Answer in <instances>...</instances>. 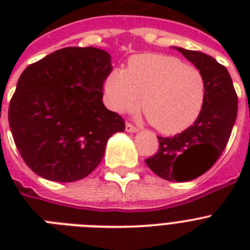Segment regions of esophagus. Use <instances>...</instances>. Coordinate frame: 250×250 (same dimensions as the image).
I'll list each match as a JSON object with an SVG mask.
<instances>
[{
	"label": "esophagus",
	"instance_id": "1",
	"mask_svg": "<svg viewBox=\"0 0 250 250\" xmlns=\"http://www.w3.org/2000/svg\"><path fill=\"white\" fill-rule=\"evenodd\" d=\"M125 131L131 133L137 132V127H135V125H131V123H125Z\"/></svg>",
	"mask_w": 250,
	"mask_h": 250
}]
</instances>
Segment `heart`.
I'll use <instances>...</instances> for the list:
<instances>
[{
  "label": "heart",
  "instance_id": "b5f03b06",
  "mask_svg": "<svg viewBox=\"0 0 250 250\" xmlns=\"http://www.w3.org/2000/svg\"><path fill=\"white\" fill-rule=\"evenodd\" d=\"M106 101L115 111L139 104L153 127L162 133L182 132L193 125L204 107L206 86L197 68L178 58L139 54L127 68L110 72L105 82Z\"/></svg>",
  "mask_w": 250,
  "mask_h": 250
}]
</instances>
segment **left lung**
Wrapping results in <instances>:
<instances>
[{
  "instance_id": "left-lung-1",
  "label": "left lung",
  "mask_w": 250,
  "mask_h": 250,
  "mask_svg": "<svg viewBox=\"0 0 250 250\" xmlns=\"http://www.w3.org/2000/svg\"><path fill=\"white\" fill-rule=\"evenodd\" d=\"M205 80L204 107L193 125L174 137H161L160 149L145 160L150 170L170 182H188L205 174L225 150L237 115V96L225 66L205 53L175 48Z\"/></svg>"
}]
</instances>
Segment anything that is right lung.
Wrapping results in <instances>:
<instances>
[{"mask_svg":"<svg viewBox=\"0 0 250 250\" xmlns=\"http://www.w3.org/2000/svg\"><path fill=\"white\" fill-rule=\"evenodd\" d=\"M113 70L102 49L63 48L21 72L9 105L14 143L25 165L41 178L70 183L101 162L107 140L125 121L102 102Z\"/></svg>","mask_w":250,"mask_h":250,"instance_id":"right-lung-1","label":"right lung"}]
</instances>
